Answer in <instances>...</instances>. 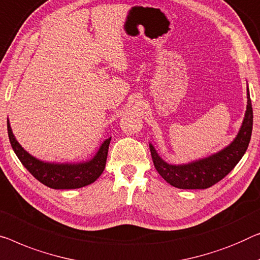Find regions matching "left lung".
I'll use <instances>...</instances> for the list:
<instances>
[{
	"instance_id": "obj_1",
	"label": "left lung",
	"mask_w": 260,
	"mask_h": 260,
	"mask_svg": "<svg viewBox=\"0 0 260 260\" xmlns=\"http://www.w3.org/2000/svg\"><path fill=\"white\" fill-rule=\"evenodd\" d=\"M253 111L247 87V106L241 129L229 146L201 160L187 165H169L158 156L153 145L150 154L157 173L173 187L180 189H207L224 179L236 167L249 147L252 133Z\"/></svg>"
}]
</instances>
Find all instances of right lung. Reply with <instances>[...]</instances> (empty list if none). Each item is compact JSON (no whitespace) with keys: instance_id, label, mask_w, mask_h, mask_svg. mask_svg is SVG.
<instances>
[{"instance_id":"add662e5","label":"right lung","mask_w":260,"mask_h":260,"mask_svg":"<svg viewBox=\"0 0 260 260\" xmlns=\"http://www.w3.org/2000/svg\"><path fill=\"white\" fill-rule=\"evenodd\" d=\"M8 135L15 154L17 155L22 165L41 183L52 189H77L85 187L94 182L102 175L105 169L108 146L111 138L106 139L100 146L94 157L90 161L80 164H49L37 160L32 155L23 149L11 131L9 120L7 121Z\"/></svg>"}]
</instances>
